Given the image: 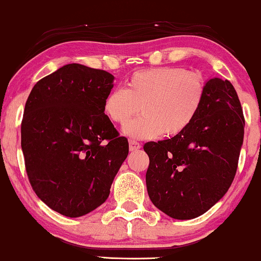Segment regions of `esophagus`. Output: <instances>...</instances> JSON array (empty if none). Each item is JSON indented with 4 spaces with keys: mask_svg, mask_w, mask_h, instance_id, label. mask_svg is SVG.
Masks as SVG:
<instances>
[{
    "mask_svg": "<svg viewBox=\"0 0 261 261\" xmlns=\"http://www.w3.org/2000/svg\"><path fill=\"white\" fill-rule=\"evenodd\" d=\"M141 148V145L135 140H129V149L130 151H138Z\"/></svg>",
    "mask_w": 261,
    "mask_h": 261,
    "instance_id": "obj_1",
    "label": "esophagus"
}]
</instances>
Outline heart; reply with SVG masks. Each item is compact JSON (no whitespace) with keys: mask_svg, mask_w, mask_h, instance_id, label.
Instances as JSON below:
<instances>
[{"mask_svg":"<svg viewBox=\"0 0 261 261\" xmlns=\"http://www.w3.org/2000/svg\"><path fill=\"white\" fill-rule=\"evenodd\" d=\"M205 97V83L197 73L183 67H158L139 71L127 81L126 89L110 91L105 112L113 122L126 124L133 138L163 134L171 138L184 133L194 123Z\"/></svg>","mask_w":261,"mask_h":261,"instance_id":"b5f03b06","label":"heart"}]
</instances>
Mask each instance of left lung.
Returning <instances> with one entry per match:
<instances>
[{
	"instance_id": "8db88e82",
	"label": "left lung",
	"mask_w": 261,
	"mask_h": 261,
	"mask_svg": "<svg viewBox=\"0 0 261 261\" xmlns=\"http://www.w3.org/2000/svg\"><path fill=\"white\" fill-rule=\"evenodd\" d=\"M245 117L229 81L213 78L194 123L184 133L144 145L147 192L172 219L190 220L223 197L237 173Z\"/></svg>"
}]
</instances>
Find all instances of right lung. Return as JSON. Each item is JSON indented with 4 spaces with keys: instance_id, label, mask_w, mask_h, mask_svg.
I'll return each instance as SVG.
<instances>
[{
    "instance_id": "1",
    "label": "right lung",
    "mask_w": 261,
    "mask_h": 261,
    "mask_svg": "<svg viewBox=\"0 0 261 261\" xmlns=\"http://www.w3.org/2000/svg\"><path fill=\"white\" fill-rule=\"evenodd\" d=\"M113 81L105 70L67 64L39 81L27 98L21 148L28 179L64 216H83L105 203L128 155L127 138L105 114Z\"/></svg>"
}]
</instances>
